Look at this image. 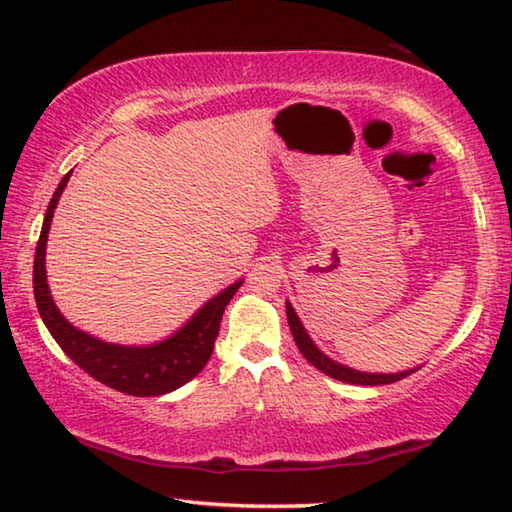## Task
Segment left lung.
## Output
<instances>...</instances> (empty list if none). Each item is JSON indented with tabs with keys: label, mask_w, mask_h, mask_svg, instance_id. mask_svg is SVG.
<instances>
[{
	"label": "left lung",
	"mask_w": 512,
	"mask_h": 512,
	"mask_svg": "<svg viewBox=\"0 0 512 512\" xmlns=\"http://www.w3.org/2000/svg\"><path fill=\"white\" fill-rule=\"evenodd\" d=\"M287 318H289V327H291L293 339H296L298 350L305 354V359L311 363V366H316L320 372H325V375H329V377L345 381V384H361V386L393 384V381L409 377L413 372V370H404V372H395V375H372V372H359V370L345 368V366H341V363L332 361L327 354H323L316 348L314 341H311L309 334L305 332V327H302L298 314L293 311L291 302H287Z\"/></svg>",
	"instance_id": "1"
}]
</instances>
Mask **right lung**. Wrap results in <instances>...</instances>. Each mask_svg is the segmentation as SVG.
<instances>
[{
  "label": "right lung",
  "mask_w": 512,
  "mask_h": 512,
  "mask_svg": "<svg viewBox=\"0 0 512 512\" xmlns=\"http://www.w3.org/2000/svg\"><path fill=\"white\" fill-rule=\"evenodd\" d=\"M69 176L72 173H67L60 180L54 198H51L47 207L45 223H42V232L36 246V259H33V293H36L40 318L45 320L51 336H54L67 357L88 372L90 377L101 381V384L135 397H153L176 391V388L187 384L189 379H194L205 368V363L210 361L214 341L219 336L223 311L241 287V280L221 291L203 309H198V314L180 332L173 334L171 339L155 343L151 348L112 345L94 339V336L85 332H79L56 309L47 287L45 273V246L49 225L51 219H54V207L60 194H63Z\"/></svg>",
  "instance_id": "add662e5"
}]
</instances>
